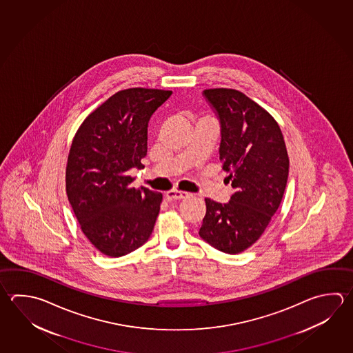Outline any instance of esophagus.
Listing matches in <instances>:
<instances>
[{
    "label": "esophagus",
    "mask_w": 353,
    "mask_h": 353,
    "mask_svg": "<svg viewBox=\"0 0 353 353\" xmlns=\"http://www.w3.org/2000/svg\"><path fill=\"white\" fill-rule=\"evenodd\" d=\"M187 196H188V193L181 192V191H177V190L168 191V192L165 194L167 201H180L182 200V199H186Z\"/></svg>",
    "instance_id": "34e87169"
}]
</instances>
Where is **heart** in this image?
I'll return each instance as SVG.
<instances>
[{"mask_svg": "<svg viewBox=\"0 0 353 353\" xmlns=\"http://www.w3.org/2000/svg\"><path fill=\"white\" fill-rule=\"evenodd\" d=\"M202 120H208V119H202Z\"/></svg>", "mask_w": 353, "mask_h": 353, "instance_id": "b5f03b06", "label": "heart"}]
</instances>
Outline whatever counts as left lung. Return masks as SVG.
Instances as JSON below:
<instances>
[{
  "instance_id": "left-lung-1",
  "label": "left lung",
  "mask_w": 353,
  "mask_h": 353,
  "mask_svg": "<svg viewBox=\"0 0 353 353\" xmlns=\"http://www.w3.org/2000/svg\"><path fill=\"white\" fill-rule=\"evenodd\" d=\"M221 122L220 160L234 193L228 203L206 201L200 236L222 252L252 246L279 210L290 160L279 123L263 107L232 88L203 91Z\"/></svg>"
}]
</instances>
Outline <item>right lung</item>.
<instances>
[{
	"label": "right lung",
	"instance_id": "add662e5",
	"mask_svg": "<svg viewBox=\"0 0 353 353\" xmlns=\"http://www.w3.org/2000/svg\"><path fill=\"white\" fill-rule=\"evenodd\" d=\"M172 91L133 87L112 94L81 123L67 157L66 192L81 230L108 257L146 242L162 193L134 188L128 171L142 168L147 126Z\"/></svg>",
	"mask_w": 353,
	"mask_h": 353
}]
</instances>
